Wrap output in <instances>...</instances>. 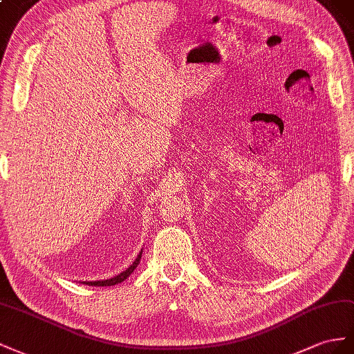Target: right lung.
I'll use <instances>...</instances> for the list:
<instances>
[{
	"label": "right lung",
	"mask_w": 354,
	"mask_h": 354,
	"mask_svg": "<svg viewBox=\"0 0 354 354\" xmlns=\"http://www.w3.org/2000/svg\"><path fill=\"white\" fill-rule=\"evenodd\" d=\"M140 257H142V250L139 252V255L133 261V264L130 266L127 270H124L123 272H120V274L115 276V277H111V279H106V280H96V281H82V283L83 285H88V286H114L117 283H121V281L126 280L135 271V268L138 267L139 261H140Z\"/></svg>",
	"instance_id": "right-lung-1"
}]
</instances>
